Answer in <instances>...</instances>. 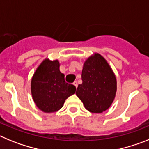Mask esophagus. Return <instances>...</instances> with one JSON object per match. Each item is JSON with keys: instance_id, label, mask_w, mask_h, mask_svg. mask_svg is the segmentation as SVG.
Segmentation results:
<instances>
[{"instance_id": "1", "label": "esophagus", "mask_w": 149, "mask_h": 149, "mask_svg": "<svg viewBox=\"0 0 149 149\" xmlns=\"http://www.w3.org/2000/svg\"><path fill=\"white\" fill-rule=\"evenodd\" d=\"M73 85H74V86L76 88H77V86H78V84H77V82H73Z\"/></svg>"}]
</instances>
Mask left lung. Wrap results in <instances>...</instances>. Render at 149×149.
<instances>
[{
	"label": "left lung",
	"mask_w": 149,
	"mask_h": 149,
	"mask_svg": "<svg viewBox=\"0 0 149 149\" xmlns=\"http://www.w3.org/2000/svg\"><path fill=\"white\" fill-rule=\"evenodd\" d=\"M82 80L76 94L85 108L93 113L107 110L116 97L117 80L108 62L100 54L94 53L84 62Z\"/></svg>",
	"instance_id": "1"
}]
</instances>
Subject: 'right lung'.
<instances>
[{
	"instance_id": "1",
	"label": "right lung",
	"mask_w": 149,
	"mask_h": 149,
	"mask_svg": "<svg viewBox=\"0 0 149 149\" xmlns=\"http://www.w3.org/2000/svg\"><path fill=\"white\" fill-rule=\"evenodd\" d=\"M58 60L44 59L33 73L31 91L33 102L41 111L52 113L63 107L66 99L75 94L76 87L67 83Z\"/></svg>"
}]
</instances>
